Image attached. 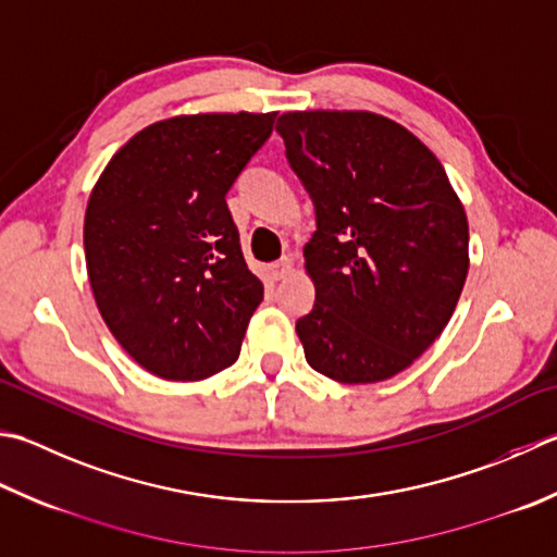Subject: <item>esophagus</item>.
Instances as JSON below:
<instances>
[{"instance_id": "1", "label": "esophagus", "mask_w": 557, "mask_h": 557, "mask_svg": "<svg viewBox=\"0 0 557 557\" xmlns=\"http://www.w3.org/2000/svg\"><path fill=\"white\" fill-rule=\"evenodd\" d=\"M270 272H272V277H275V280L287 277L289 272H292V260H289V258H280V260H275V263L270 265Z\"/></svg>"}]
</instances>
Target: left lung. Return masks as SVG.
Listing matches in <instances>:
<instances>
[{"instance_id":"1","label":"left lung","mask_w":557,"mask_h":557,"mask_svg":"<svg viewBox=\"0 0 557 557\" xmlns=\"http://www.w3.org/2000/svg\"><path fill=\"white\" fill-rule=\"evenodd\" d=\"M287 161L315 207L304 268L315 287L297 335L341 384L396 376L437 341L468 275V220L422 141L369 111L277 117Z\"/></svg>"}]
</instances>
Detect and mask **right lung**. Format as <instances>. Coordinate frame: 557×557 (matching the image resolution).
<instances>
[{"instance_id": "add662e5", "label": "right lung", "mask_w": 557, "mask_h": 557, "mask_svg": "<svg viewBox=\"0 0 557 557\" xmlns=\"http://www.w3.org/2000/svg\"><path fill=\"white\" fill-rule=\"evenodd\" d=\"M277 113H198L149 125L108 161L84 216L96 307L123 350L169 381L232 367L263 282L226 193Z\"/></svg>"}]
</instances>
